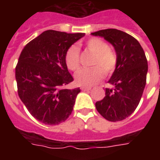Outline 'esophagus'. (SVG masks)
<instances>
[{
  "mask_svg": "<svg viewBox=\"0 0 160 160\" xmlns=\"http://www.w3.org/2000/svg\"><path fill=\"white\" fill-rule=\"evenodd\" d=\"M81 90H91V87H85V86H82V87H81Z\"/></svg>",
  "mask_w": 160,
  "mask_h": 160,
  "instance_id": "34e87169",
  "label": "esophagus"
}]
</instances>
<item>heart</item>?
Instances as JSON below:
<instances>
[{"mask_svg": "<svg viewBox=\"0 0 160 160\" xmlns=\"http://www.w3.org/2000/svg\"><path fill=\"white\" fill-rule=\"evenodd\" d=\"M86 47L95 54L90 69H80L75 74V82L80 85L91 86L97 84L105 75L114 72L117 65V56L109 50V45L98 38L90 39L86 42ZM66 66L70 70H77L80 65V51L76 46H70L65 55Z\"/></svg>", "mask_w": 160, "mask_h": 160, "instance_id": "b5f03b06", "label": "heart"}]
</instances>
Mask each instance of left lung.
I'll return each mask as SVG.
<instances>
[{
	"label": "left lung",
	"instance_id": "obj_1",
	"mask_svg": "<svg viewBox=\"0 0 160 160\" xmlns=\"http://www.w3.org/2000/svg\"><path fill=\"white\" fill-rule=\"evenodd\" d=\"M100 36L114 46L117 65L105 88L104 99L95 103L98 112L107 120L120 121L129 117L139 105L146 85L148 62L136 39L117 29L91 33Z\"/></svg>",
	"mask_w": 160,
	"mask_h": 160
}]
</instances>
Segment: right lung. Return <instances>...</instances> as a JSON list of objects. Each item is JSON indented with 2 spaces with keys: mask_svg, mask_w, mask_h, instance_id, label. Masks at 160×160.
<instances>
[{
  "mask_svg": "<svg viewBox=\"0 0 160 160\" xmlns=\"http://www.w3.org/2000/svg\"><path fill=\"white\" fill-rule=\"evenodd\" d=\"M85 33L49 30L30 41L16 67L18 95L34 118L55 125L70 116L80 88L69 90L73 77L65 61L66 51Z\"/></svg>",
  "mask_w": 160,
  "mask_h": 160,
  "instance_id": "1",
  "label": "right lung"
}]
</instances>
